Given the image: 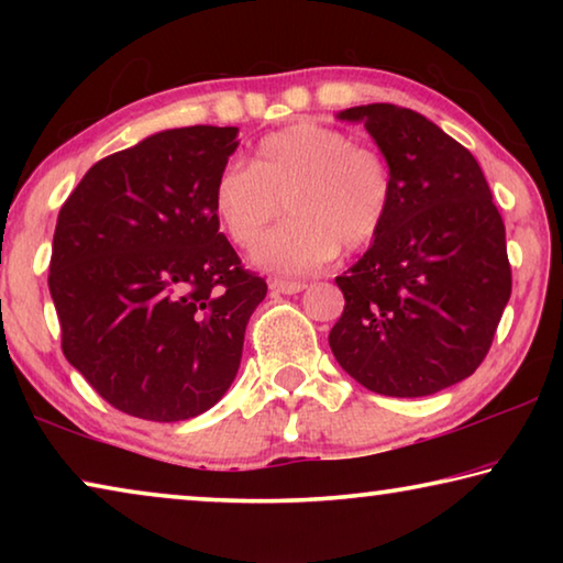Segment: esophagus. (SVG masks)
Listing matches in <instances>:
<instances>
[{
	"mask_svg": "<svg viewBox=\"0 0 563 563\" xmlns=\"http://www.w3.org/2000/svg\"><path fill=\"white\" fill-rule=\"evenodd\" d=\"M268 288L273 292H283V295H295V292H302L305 288H308V283L302 280H280V278H273L268 283Z\"/></svg>",
	"mask_w": 563,
	"mask_h": 563,
	"instance_id": "1",
	"label": "esophagus"
}]
</instances>
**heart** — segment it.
Returning <instances> with one entry per match:
<instances>
[{
  "instance_id": "b5f03b06",
  "label": "heart",
  "mask_w": 563,
  "mask_h": 563,
  "mask_svg": "<svg viewBox=\"0 0 563 563\" xmlns=\"http://www.w3.org/2000/svg\"><path fill=\"white\" fill-rule=\"evenodd\" d=\"M395 178L377 148L318 121L258 141L251 166L228 164L213 180V213L235 245L251 247L283 202L291 216L253 247L263 271L298 275L335 253H357L383 233Z\"/></svg>"
}]
</instances>
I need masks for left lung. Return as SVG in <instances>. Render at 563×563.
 <instances>
[{
    "mask_svg": "<svg viewBox=\"0 0 563 563\" xmlns=\"http://www.w3.org/2000/svg\"><path fill=\"white\" fill-rule=\"evenodd\" d=\"M338 119L365 123L395 201L383 233L335 278L345 310L330 350L377 395H434L479 367L509 302L501 216L476 158L422 113L367 103Z\"/></svg>",
    "mask_w": 563,
    "mask_h": 563,
    "instance_id": "8db88e82",
    "label": "left lung"
}]
</instances>
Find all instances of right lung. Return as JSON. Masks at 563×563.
<instances>
[{"label": "right lung", "mask_w": 563, "mask_h": 563, "mask_svg": "<svg viewBox=\"0 0 563 563\" xmlns=\"http://www.w3.org/2000/svg\"><path fill=\"white\" fill-rule=\"evenodd\" d=\"M238 144L235 126L158 131L93 164L56 218L62 350L131 417L203 415L241 367L268 285L241 268L211 203Z\"/></svg>", "instance_id": "obj_1"}]
</instances>
